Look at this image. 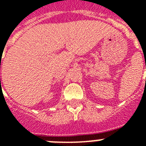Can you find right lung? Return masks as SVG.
Returning a JSON list of instances; mask_svg holds the SVG:
<instances>
[{"label":"right lung","instance_id":"1","mask_svg":"<svg viewBox=\"0 0 146 146\" xmlns=\"http://www.w3.org/2000/svg\"><path fill=\"white\" fill-rule=\"evenodd\" d=\"M0 79H1V78H0Z\"/></svg>","mask_w":146,"mask_h":146}]
</instances>
